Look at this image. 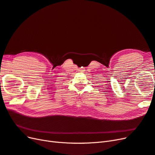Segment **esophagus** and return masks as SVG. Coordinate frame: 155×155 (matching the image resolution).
<instances>
[{
  "label": "esophagus",
  "instance_id": "1",
  "mask_svg": "<svg viewBox=\"0 0 155 155\" xmlns=\"http://www.w3.org/2000/svg\"><path fill=\"white\" fill-rule=\"evenodd\" d=\"M83 70H83V68H81L80 70H79V72H83Z\"/></svg>",
  "mask_w": 155,
  "mask_h": 155
}]
</instances>
